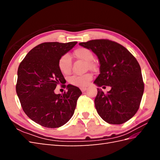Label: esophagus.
I'll use <instances>...</instances> for the list:
<instances>
[{
	"instance_id": "obj_1",
	"label": "esophagus",
	"mask_w": 160,
	"mask_h": 160,
	"mask_svg": "<svg viewBox=\"0 0 160 160\" xmlns=\"http://www.w3.org/2000/svg\"><path fill=\"white\" fill-rule=\"evenodd\" d=\"M81 91H82V92H84V91H85L87 90V88L84 87V88H81Z\"/></svg>"
}]
</instances>
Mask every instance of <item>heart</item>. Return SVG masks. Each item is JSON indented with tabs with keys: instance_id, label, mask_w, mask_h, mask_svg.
<instances>
[{
	"instance_id": "obj_1",
	"label": "heart",
	"mask_w": 160,
	"mask_h": 160,
	"mask_svg": "<svg viewBox=\"0 0 160 160\" xmlns=\"http://www.w3.org/2000/svg\"><path fill=\"white\" fill-rule=\"evenodd\" d=\"M74 56L77 58L81 59L87 62L88 67L90 69L95 68V64L91 62L94 58L93 53L91 50L84 47L78 48L74 51ZM58 68L61 73L64 75L69 74L71 71V58L69 54H64L58 60ZM92 75L86 73L84 75H74L69 78V82L74 86L80 88H84L88 85L90 81L92 80Z\"/></svg>"
}]
</instances>
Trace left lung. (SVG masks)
I'll list each match as a JSON object with an SVG mask.
<instances>
[{
	"mask_svg": "<svg viewBox=\"0 0 160 160\" xmlns=\"http://www.w3.org/2000/svg\"><path fill=\"white\" fill-rule=\"evenodd\" d=\"M79 45L96 54L100 73L94 81L98 87L110 86L104 93L98 89L95 107L107 123L121 124L133 117L140 107L144 84L136 58L120 44L107 39Z\"/></svg>",
	"mask_w": 160,
	"mask_h": 160,
	"instance_id": "obj_1",
	"label": "left lung"
}]
</instances>
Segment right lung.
Segmentation results:
<instances>
[{"label": "right lung", "mask_w": 160, "mask_h": 160, "mask_svg": "<svg viewBox=\"0 0 160 160\" xmlns=\"http://www.w3.org/2000/svg\"><path fill=\"white\" fill-rule=\"evenodd\" d=\"M77 42H43L33 48L18 69L16 93L25 114L37 124L47 128H58L73 116L80 89L71 84L62 95L54 93L64 78L58 68L60 58Z\"/></svg>", "instance_id": "add662e5"}]
</instances>
